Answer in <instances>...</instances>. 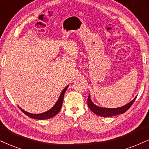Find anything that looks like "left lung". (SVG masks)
I'll list each match as a JSON object with an SVG mask.
<instances>
[{
    "mask_svg": "<svg viewBox=\"0 0 149 149\" xmlns=\"http://www.w3.org/2000/svg\"><path fill=\"white\" fill-rule=\"evenodd\" d=\"M136 100V97L134 98V100L131 101V102H129L128 104H126L124 106L119 108H102L100 107V106H96L94 104V103L92 102L91 100V97L90 95L88 98V106L90 108V109L95 114L99 115L101 117H112L114 115H117L119 114H123L130 108V107L132 106V104H133V102H135V100Z\"/></svg>",
    "mask_w": 149,
    "mask_h": 149,
    "instance_id": "obj_1",
    "label": "left lung"
}]
</instances>
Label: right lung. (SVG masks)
I'll list each match as a JSON object with an SVG mask.
<instances>
[{"label":"right lung","mask_w":149,"mask_h":149,"mask_svg":"<svg viewBox=\"0 0 149 149\" xmlns=\"http://www.w3.org/2000/svg\"><path fill=\"white\" fill-rule=\"evenodd\" d=\"M68 87V86H67L63 90V91L61 92V93L59 97H58V100L57 102H56L55 105L53 106V107L49 109V111H47L46 112L43 113H41V114H32V113H27V112L25 111L24 110L22 109L19 107L21 111L23 112V113H25V115H27L28 117H30V118H33V119H49L51 117H53L56 114H58V112L60 111L61 108L62 106V104H63V97H64V94H65V92L67 90Z\"/></svg>","instance_id":"right-lung-1"}]
</instances>
